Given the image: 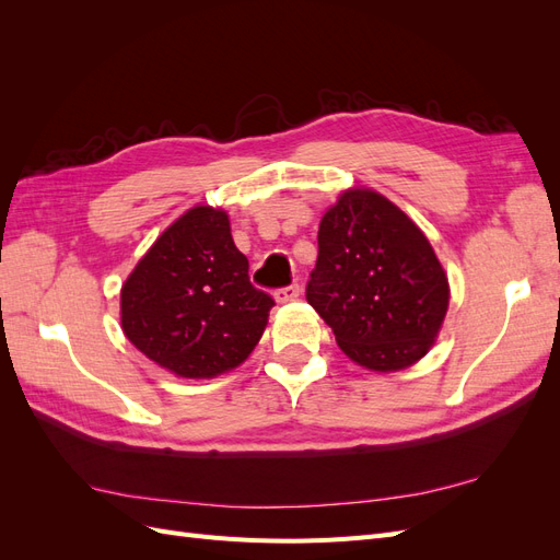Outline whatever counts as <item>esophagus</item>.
Returning <instances> with one entry per match:
<instances>
[{"label": "esophagus", "mask_w": 560, "mask_h": 560, "mask_svg": "<svg viewBox=\"0 0 560 560\" xmlns=\"http://www.w3.org/2000/svg\"><path fill=\"white\" fill-rule=\"evenodd\" d=\"M273 296H276V301H278V303H290V301L299 299V284L282 287V290H278Z\"/></svg>", "instance_id": "34e87169"}]
</instances>
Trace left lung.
<instances>
[{"mask_svg":"<svg viewBox=\"0 0 560 560\" xmlns=\"http://www.w3.org/2000/svg\"><path fill=\"white\" fill-rule=\"evenodd\" d=\"M306 299L346 358L376 374L409 369L434 348L448 276L428 235L383 194L350 186L319 219Z\"/></svg>","mask_w":560,"mask_h":560,"instance_id":"1","label":"left lung"}]
</instances>
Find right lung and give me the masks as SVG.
Here are the masks:
<instances>
[{"instance_id":"obj_1","label":"right lung","mask_w":560,"mask_h":560,"mask_svg":"<svg viewBox=\"0 0 560 560\" xmlns=\"http://www.w3.org/2000/svg\"><path fill=\"white\" fill-rule=\"evenodd\" d=\"M247 270L226 210L198 202L159 235L121 284L126 338L177 378L233 371L257 348L273 308Z\"/></svg>"}]
</instances>
